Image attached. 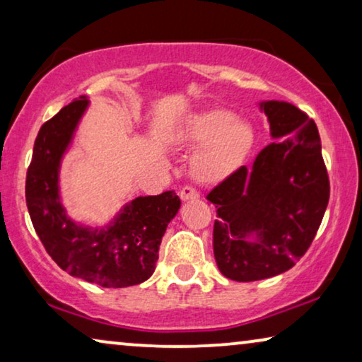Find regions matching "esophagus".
Segmentation results:
<instances>
[{"label":"esophagus","mask_w":362,"mask_h":362,"mask_svg":"<svg viewBox=\"0 0 362 362\" xmlns=\"http://www.w3.org/2000/svg\"><path fill=\"white\" fill-rule=\"evenodd\" d=\"M180 196H181V199L185 201V202L199 199V192H197V191L194 189V187H189V186L182 187L181 192H180Z\"/></svg>","instance_id":"34e87169"}]
</instances>
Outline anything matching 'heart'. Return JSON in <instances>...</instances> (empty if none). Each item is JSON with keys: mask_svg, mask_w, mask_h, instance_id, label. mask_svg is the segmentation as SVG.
<instances>
[{"mask_svg": "<svg viewBox=\"0 0 362 362\" xmlns=\"http://www.w3.org/2000/svg\"><path fill=\"white\" fill-rule=\"evenodd\" d=\"M176 140L199 148L191 161V175L204 185H216L244 165L255 143L250 122L222 108L197 112L176 130Z\"/></svg>", "mask_w": 362, "mask_h": 362, "instance_id": "obj_1", "label": "heart"}]
</instances>
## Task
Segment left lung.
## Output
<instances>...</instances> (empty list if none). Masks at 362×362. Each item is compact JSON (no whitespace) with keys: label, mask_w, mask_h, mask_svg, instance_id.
I'll return each mask as SVG.
<instances>
[{"label":"left lung","mask_w":362,"mask_h":362,"mask_svg":"<svg viewBox=\"0 0 362 362\" xmlns=\"http://www.w3.org/2000/svg\"><path fill=\"white\" fill-rule=\"evenodd\" d=\"M272 141L216 186L214 257L235 281L270 279L290 270L313 242L329 201V181L316 123L284 100H262Z\"/></svg>","instance_id":"8db88e82"}]
</instances>
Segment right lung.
Instances as JSON below:
<instances>
[{
	"instance_id": "obj_1",
	"label": "right lung",
	"mask_w": 362,
	"mask_h": 362,
	"mask_svg": "<svg viewBox=\"0 0 362 362\" xmlns=\"http://www.w3.org/2000/svg\"><path fill=\"white\" fill-rule=\"evenodd\" d=\"M88 105L87 95L74 98L41 127L28 168L26 204L39 239L62 270L105 288H125L153 275L161 239L181 201L173 191L138 196L103 226L67 214L61 166Z\"/></svg>"
}]
</instances>
